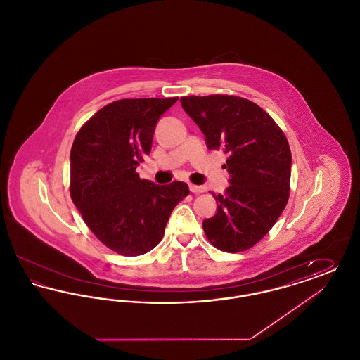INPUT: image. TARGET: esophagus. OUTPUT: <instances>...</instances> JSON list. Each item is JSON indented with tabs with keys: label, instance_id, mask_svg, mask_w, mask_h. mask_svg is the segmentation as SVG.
I'll return each mask as SVG.
<instances>
[{
	"label": "esophagus",
	"instance_id": "34e87169",
	"mask_svg": "<svg viewBox=\"0 0 360 360\" xmlns=\"http://www.w3.org/2000/svg\"><path fill=\"white\" fill-rule=\"evenodd\" d=\"M188 188L191 193H204L205 191L204 186H197V185H188Z\"/></svg>",
	"mask_w": 360,
	"mask_h": 360
}]
</instances>
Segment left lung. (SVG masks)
I'll return each mask as SVG.
<instances>
[{
	"label": "left lung",
	"mask_w": 360,
	"mask_h": 360,
	"mask_svg": "<svg viewBox=\"0 0 360 360\" xmlns=\"http://www.w3.org/2000/svg\"><path fill=\"white\" fill-rule=\"evenodd\" d=\"M182 108L205 135L209 150L228 155L229 186L213 194L217 213L202 223L217 250L241 252L273 228L290 191L288 139L271 116L250 100L225 96L181 97Z\"/></svg>",
	"instance_id": "obj_1"
}]
</instances>
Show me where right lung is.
Here are the masks:
<instances>
[{
  "label": "right lung",
  "instance_id": "right-lung-1",
  "mask_svg": "<svg viewBox=\"0 0 360 360\" xmlns=\"http://www.w3.org/2000/svg\"><path fill=\"white\" fill-rule=\"evenodd\" d=\"M172 98L108 103L78 131L70 153V195L96 238L124 257L143 255L165 235L172 209L188 194L185 182L156 185L136 167L153 146Z\"/></svg>",
  "mask_w": 360,
  "mask_h": 360
}]
</instances>
